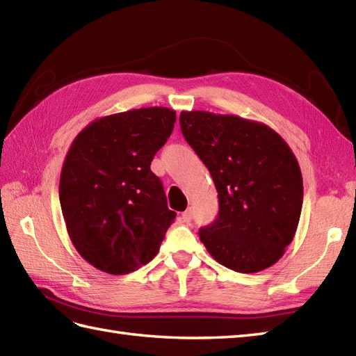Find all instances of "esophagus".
I'll use <instances>...</instances> for the list:
<instances>
[{
    "label": "esophagus",
    "instance_id": "1",
    "mask_svg": "<svg viewBox=\"0 0 356 356\" xmlns=\"http://www.w3.org/2000/svg\"><path fill=\"white\" fill-rule=\"evenodd\" d=\"M182 220L185 222V223H190L191 220H193V209L191 208H188L185 213L182 214Z\"/></svg>",
    "mask_w": 356,
    "mask_h": 356
}]
</instances>
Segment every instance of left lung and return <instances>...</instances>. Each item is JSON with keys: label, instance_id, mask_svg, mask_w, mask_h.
Returning <instances> with one entry per match:
<instances>
[{"label": "left lung", "instance_id": "obj_1", "mask_svg": "<svg viewBox=\"0 0 356 356\" xmlns=\"http://www.w3.org/2000/svg\"><path fill=\"white\" fill-rule=\"evenodd\" d=\"M180 128L218 193V214L200 228L202 243L241 274L272 266L303 207V177L289 145L268 125L232 115L182 111Z\"/></svg>", "mask_w": 356, "mask_h": 356}]
</instances>
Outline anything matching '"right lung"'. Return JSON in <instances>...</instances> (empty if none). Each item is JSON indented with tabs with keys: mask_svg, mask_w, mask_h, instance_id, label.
<instances>
[{
	"mask_svg": "<svg viewBox=\"0 0 356 356\" xmlns=\"http://www.w3.org/2000/svg\"><path fill=\"white\" fill-rule=\"evenodd\" d=\"M176 111L130 110L96 119L67 153L59 202L72 243L90 264L124 275L154 259L176 218L149 165Z\"/></svg>",
	"mask_w": 356,
	"mask_h": 356,
	"instance_id": "add662e5",
	"label": "right lung"
}]
</instances>
